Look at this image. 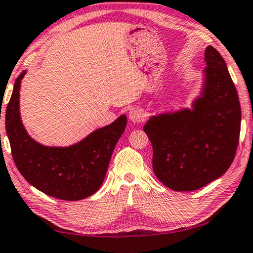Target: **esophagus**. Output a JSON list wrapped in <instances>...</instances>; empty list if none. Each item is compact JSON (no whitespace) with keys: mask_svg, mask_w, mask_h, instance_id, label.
Instances as JSON below:
<instances>
[{"mask_svg":"<svg viewBox=\"0 0 253 253\" xmlns=\"http://www.w3.org/2000/svg\"><path fill=\"white\" fill-rule=\"evenodd\" d=\"M129 120L132 123H139L143 120V112L138 107L132 108L129 112Z\"/></svg>","mask_w":253,"mask_h":253,"instance_id":"esophagus-1","label":"esophagus"}]
</instances>
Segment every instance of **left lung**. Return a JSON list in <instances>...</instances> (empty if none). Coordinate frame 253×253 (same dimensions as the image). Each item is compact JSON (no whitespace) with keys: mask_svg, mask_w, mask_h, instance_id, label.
<instances>
[{"mask_svg":"<svg viewBox=\"0 0 253 253\" xmlns=\"http://www.w3.org/2000/svg\"><path fill=\"white\" fill-rule=\"evenodd\" d=\"M205 62L191 108L157 113L143 126L155 175L174 191H193L220 177L239 145L241 106L227 65L212 46L206 48Z\"/></svg>","mask_w":253,"mask_h":253,"instance_id":"obj_1","label":"left lung"}]
</instances>
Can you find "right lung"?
<instances>
[{"label":"right lung","mask_w":253,"mask_h":253,"mask_svg":"<svg viewBox=\"0 0 253 253\" xmlns=\"http://www.w3.org/2000/svg\"><path fill=\"white\" fill-rule=\"evenodd\" d=\"M21 72L5 112V129L15 166L29 184L47 196L76 201L103 184L114 148L126 130V116L99 127L68 147L45 146L28 134L20 116Z\"/></svg>","instance_id":"obj_1"}]
</instances>
